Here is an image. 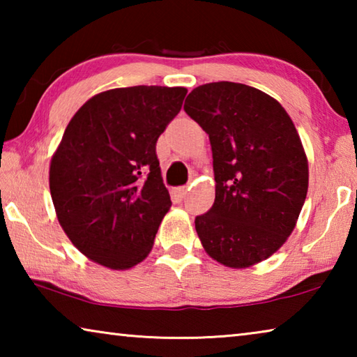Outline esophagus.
Listing matches in <instances>:
<instances>
[{"label": "esophagus", "mask_w": 357, "mask_h": 357, "mask_svg": "<svg viewBox=\"0 0 357 357\" xmlns=\"http://www.w3.org/2000/svg\"><path fill=\"white\" fill-rule=\"evenodd\" d=\"M187 192H189V187H185V185H183V187H178V189H174V197H178L179 200H183V198H185L187 197Z\"/></svg>", "instance_id": "1"}]
</instances>
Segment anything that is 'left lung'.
Segmentation results:
<instances>
[{"instance_id": "obj_1", "label": "left lung", "mask_w": 357, "mask_h": 357, "mask_svg": "<svg viewBox=\"0 0 357 357\" xmlns=\"http://www.w3.org/2000/svg\"><path fill=\"white\" fill-rule=\"evenodd\" d=\"M184 110L209 135L215 200L197 215L208 255L243 269L269 258L296 227L309 189V162L279 102L243 83L193 89Z\"/></svg>"}]
</instances>
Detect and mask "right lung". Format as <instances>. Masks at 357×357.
<instances>
[{"label":"right lung","instance_id":"right-lung-1","mask_svg":"<svg viewBox=\"0 0 357 357\" xmlns=\"http://www.w3.org/2000/svg\"><path fill=\"white\" fill-rule=\"evenodd\" d=\"M185 88L130 86L93 96L69 121L50 162L59 225L91 261L114 271L142 263L172 206L155 143Z\"/></svg>","mask_w":357,"mask_h":357}]
</instances>
